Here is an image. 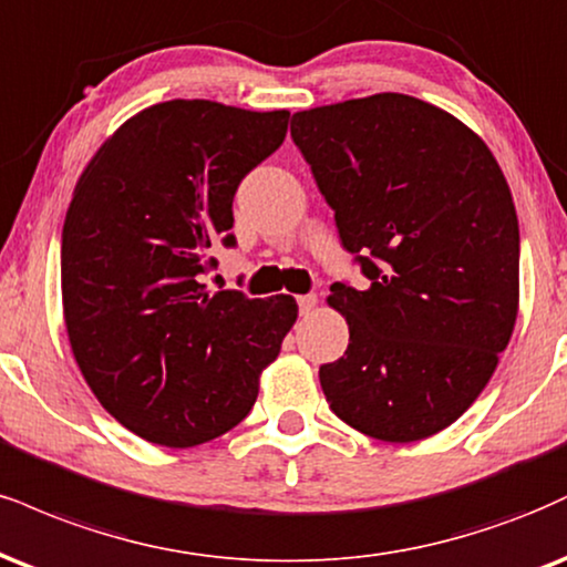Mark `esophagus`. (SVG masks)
<instances>
[{
  "instance_id": "1",
  "label": "esophagus",
  "mask_w": 567,
  "mask_h": 567,
  "mask_svg": "<svg viewBox=\"0 0 567 567\" xmlns=\"http://www.w3.org/2000/svg\"><path fill=\"white\" fill-rule=\"evenodd\" d=\"M298 309H301L303 317H309V313L317 309V296H313V292H309V296L298 298Z\"/></svg>"
}]
</instances>
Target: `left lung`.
<instances>
[{
    "label": "left lung",
    "mask_w": 567,
    "mask_h": 567,
    "mask_svg": "<svg viewBox=\"0 0 567 567\" xmlns=\"http://www.w3.org/2000/svg\"><path fill=\"white\" fill-rule=\"evenodd\" d=\"M290 134L370 279L330 288L349 349L319 367L327 404L378 441L435 435L515 330L520 231L499 163L452 113L399 92L301 111Z\"/></svg>",
    "instance_id": "obj_1"
}]
</instances>
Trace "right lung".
<instances>
[{
  "mask_svg": "<svg viewBox=\"0 0 567 567\" xmlns=\"http://www.w3.org/2000/svg\"><path fill=\"white\" fill-rule=\"evenodd\" d=\"M288 111L168 100L140 111L81 172L60 285L73 359L97 401L150 443L189 449L248 417L298 319L292 296L197 282L235 245L231 197L288 134Z\"/></svg>",
  "mask_w": 567,
  "mask_h": 567,
  "instance_id": "add662e5",
  "label": "right lung"
}]
</instances>
